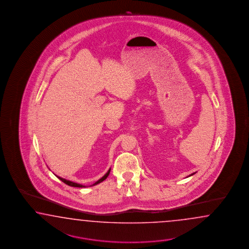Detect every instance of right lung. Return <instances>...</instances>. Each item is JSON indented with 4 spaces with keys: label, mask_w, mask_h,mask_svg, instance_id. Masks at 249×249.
<instances>
[{
    "label": "right lung",
    "mask_w": 249,
    "mask_h": 249,
    "mask_svg": "<svg viewBox=\"0 0 249 249\" xmlns=\"http://www.w3.org/2000/svg\"><path fill=\"white\" fill-rule=\"evenodd\" d=\"M109 173H110V170H108V172H107V174H106L105 175H104V176L101 178V179H99L98 181H96V182H95L93 185H96V184H98V183H99V182H101V181H103L104 180H106V179H107V177L108 176ZM57 177H58V176H57ZM58 179L63 181V182H65L66 184L69 185V186H73V187H79V188L85 187V186L82 185V184H79V183H75V182H73V181H68V180H66V179H63V178H61V177H58Z\"/></svg>",
    "instance_id": "1"
}]
</instances>
